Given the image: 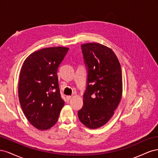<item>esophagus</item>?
<instances>
[{
  "instance_id": "34e87169",
  "label": "esophagus",
  "mask_w": 158,
  "mask_h": 158,
  "mask_svg": "<svg viewBox=\"0 0 158 158\" xmlns=\"http://www.w3.org/2000/svg\"><path fill=\"white\" fill-rule=\"evenodd\" d=\"M72 98H73V96H72V95H68V96H66V99H67L68 100H70Z\"/></svg>"
}]
</instances>
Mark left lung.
Returning <instances> with one entry per match:
<instances>
[{"mask_svg": "<svg viewBox=\"0 0 158 158\" xmlns=\"http://www.w3.org/2000/svg\"><path fill=\"white\" fill-rule=\"evenodd\" d=\"M88 76L79 120L91 129L103 127L114 114L123 94L121 66L109 47L98 43L81 45Z\"/></svg>", "mask_w": 158, "mask_h": 158, "instance_id": "left-lung-1", "label": "left lung"}]
</instances>
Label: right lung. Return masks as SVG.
<instances>
[{
  "mask_svg": "<svg viewBox=\"0 0 158 158\" xmlns=\"http://www.w3.org/2000/svg\"><path fill=\"white\" fill-rule=\"evenodd\" d=\"M69 49L47 47L32 52L23 63L18 84L19 101L28 121L39 130L53 126L64 105L56 73Z\"/></svg>",
  "mask_w": 158,
  "mask_h": 158,
  "instance_id": "1",
  "label": "right lung"
}]
</instances>
